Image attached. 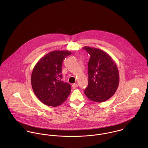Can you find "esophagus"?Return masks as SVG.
<instances>
[{"label":"esophagus","mask_w":148,"mask_h":148,"mask_svg":"<svg viewBox=\"0 0 148 148\" xmlns=\"http://www.w3.org/2000/svg\"><path fill=\"white\" fill-rule=\"evenodd\" d=\"M72 86V88L73 89H75V88H77L78 86V85H77V84H73Z\"/></svg>","instance_id":"1"}]
</instances>
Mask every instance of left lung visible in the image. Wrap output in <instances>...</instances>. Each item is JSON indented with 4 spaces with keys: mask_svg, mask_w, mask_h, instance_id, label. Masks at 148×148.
Returning <instances> with one entry per match:
<instances>
[{
    "mask_svg": "<svg viewBox=\"0 0 148 148\" xmlns=\"http://www.w3.org/2000/svg\"><path fill=\"white\" fill-rule=\"evenodd\" d=\"M90 55L88 64V84L84 93L90 100L101 103L110 98L119 83L118 68L112 58L100 49L85 46Z\"/></svg>",
    "mask_w": 148,
    "mask_h": 148,
    "instance_id": "obj_1",
    "label": "left lung"
}]
</instances>
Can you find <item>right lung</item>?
Listing matches in <instances>:
<instances>
[{
    "label": "right lung",
    "instance_id": "1",
    "mask_svg": "<svg viewBox=\"0 0 148 148\" xmlns=\"http://www.w3.org/2000/svg\"><path fill=\"white\" fill-rule=\"evenodd\" d=\"M71 53L68 51L51 52L34 66L31 75L32 87L36 97L45 105L60 106L69 95L71 86L62 81V67L65 58Z\"/></svg>",
    "mask_w": 148,
    "mask_h": 148
}]
</instances>
